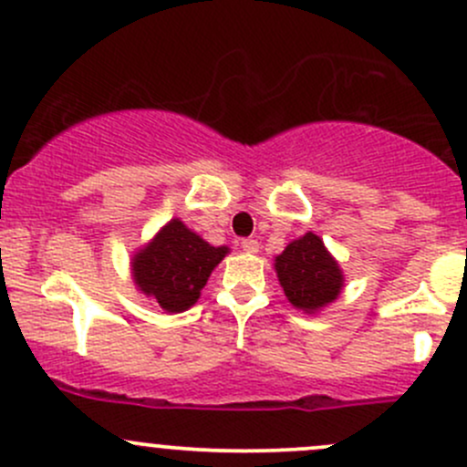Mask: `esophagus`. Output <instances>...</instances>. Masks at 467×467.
<instances>
[{
    "instance_id": "1",
    "label": "esophagus",
    "mask_w": 467,
    "mask_h": 467,
    "mask_svg": "<svg viewBox=\"0 0 467 467\" xmlns=\"http://www.w3.org/2000/svg\"><path fill=\"white\" fill-rule=\"evenodd\" d=\"M242 248L246 250V253L254 254V253H259V242H257V239H244Z\"/></svg>"
}]
</instances>
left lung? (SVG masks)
I'll list each match as a JSON object with an SVG mask.
<instances>
[{"instance_id": "obj_1", "label": "left lung", "mask_w": 467, "mask_h": 467, "mask_svg": "<svg viewBox=\"0 0 467 467\" xmlns=\"http://www.w3.org/2000/svg\"><path fill=\"white\" fill-rule=\"evenodd\" d=\"M275 271L288 302L304 313H316L340 296L345 286L340 266L317 234L306 233L275 257Z\"/></svg>"}]
</instances>
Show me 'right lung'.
<instances>
[{"label": "right lung", "instance_id": "1", "mask_svg": "<svg viewBox=\"0 0 467 467\" xmlns=\"http://www.w3.org/2000/svg\"><path fill=\"white\" fill-rule=\"evenodd\" d=\"M228 254L210 246L181 219H171L131 259L134 284L168 313L188 311L199 299L210 273Z\"/></svg>", "mask_w": 467, "mask_h": 467}]
</instances>
